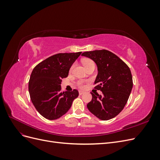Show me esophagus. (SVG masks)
<instances>
[{
    "label": "esophagus",
    "instance_id": "1",
    "mask_svg": "<svg viewBox=\"0 0 160 160\" xmlns=\"http://www.w3.org/2000/svg\"><path fill=\"white\" fill-rule=\"evenodd\" d=\"M84 93H85V91H79V95H82V94H83Z\"/></svg>",
    "mask_w": 160,
    "mask_h": 160
}]
</instances>
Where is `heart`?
<instances>
[{
	"instance_id": "1",
	"label": "heart",
	"mask_w": 160,
	"mask_h": 160,
	"mask_svg": "<svg viewBox=\"0 0 160 160\" xmlns=\"http://www.w3.org/2000/svg\"><path fill=\"white\" fill-rule=\"evenodd\" d=\"M82 62H83V65H84V67H86V66H88L89 65L94 63L93 61H92L91 59H83V61H82ZM77 85L80 87V88H83V87H84V82L83 81H79L78 82H77Z\"/></svg>"
}]
</instances>
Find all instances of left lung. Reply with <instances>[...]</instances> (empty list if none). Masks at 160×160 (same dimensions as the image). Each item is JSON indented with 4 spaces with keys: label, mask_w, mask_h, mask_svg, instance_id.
Masks as SVG:
<instances>
[{
    "label": "left lung",
    "mask_w": 160,
    "mask_h": 160,
    "mask_svg": "<svg viewBox=\"0 0 160 160\" xmlns=\"http://www.w3.org/2000/svg\"><path fill=\"white\" fill-rule=\"evenodd\" d=\"M81 55L90 58L98 66L95 89L102 91L101 95L91 93L92 99L87 107L101 120L115 118L124 108L133 88L129 67L108 50L87 51Z\"/></svg>",
    "instance_id": "left-lung-1"
}]
</instances>
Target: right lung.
Wrapping results in <instances>:
<instances>
[{
	"label": "right lung",
	"instance_id": "add662e5",
	"mask_svg": "<svg viewBox=\"0 0 160 160\" xmlns=\"http://www.w3.org/2000/svg\"><path fill=\"white\" fill-rule=\"evenodd\" d=\"M81 54V52L58 53L33 69L28 81V91L32 104L42 117L49 120L59 119L69 111L72 101L78 97L76 89L61 91V84Z\"/></svg>",
	"mask_w": 160,
	"mask_h": 160
}]
</instances>
